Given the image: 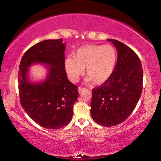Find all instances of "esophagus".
<instances>
[{
    "mask_svg": "<svg viewBox=\"0 0 161 161\" xmlns=\"http://www.w3.org/2000/svg\"><path fill=\"white\" fill-rule=\"evenodd\" d=\"M84 89H85L83 88V87H81V86H80V87H79V88H78V92H80H80H81L82 91H84Z\"/></svg>",
    "mask_w": 161,
    "mask_h": 161,
    "instance_id": "34e87169",
    "label": "esophagus"
}]
</instances>
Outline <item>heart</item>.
Masks as SVG:
<instances>
[{
    "label": "heart",
    "mask_w": 161,
    "mask_h": 161,
    "mask_svg": "<svg viewBox=\"0 0 161 161\" xmlns=\"http://www.w3.org/2000/svg\"><path fill=\"white\" fill-rule=\"evenodd\" d=\"M117 51L111 45H88L73 53L64 61V68L69 80L77 82L83 75L88 77L86 82L102 84L109 80L116 69Z\"/></svg>",
    "instance_id": "1"
}]
</instances>
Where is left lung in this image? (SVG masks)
I'll return each mask as SVG.
<instances>
[{
  "label": "left lung",
  "mask_w": 161,
  "mask_h": 161,
  "mask_svg": "<svg viewBox=\"0 0 161 161\" xmlns=\"http://www.w3.org/2000/svg\"><path fill=\"white\" fill-rule=\"evenodd\" d=\"M118 53L116 69L109 80L92 89L91 115L103 126L124 122L140 99L143 89V68L137 54L116 40L108 39Z\"/></svg>",
  "instance_id": "left-lung-1"
}]
</instances>
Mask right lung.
<instances>
[{
	"mask_svg": "<svg viewBox=\"0 0 161 161\" xmlns=\"http://www.w3.org/2000/svg\"><path fill=\"white\" fill-rule=\"evenodd\" d=\"M62 40H46L35 44L25 52L19 67L18 89L22 107L34 121L50 129H59L69 123L73 106L79 96L78 87L67 77L66 46ZM37 63L50 68L44 81L31 83L28 67Z\"/></svg>",
	"mask_w": 161,
	"mask_h": 161,
	"instance_id": "add662e5",
	"label": "right lung"
}]
</instances>
